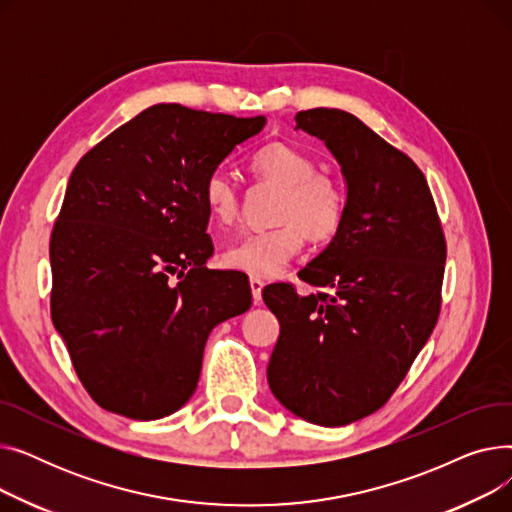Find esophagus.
I'll return each mask as SVG.
<instances>
[{"mask_svg":"<svg viewBox=\"0 0 512 512\" xmlns=\"http://www.w3.org/2000/svg\"><path fill=\"white\" fill-rule=\"evenodd\" d=\"M249 284H251V292H253V303L259 305L261 303V290H263L265 284L259 278H251Z\"/></svg>","mask_w":512,"mask_h":512,"instance_id":"34e87169","label":"esophagus"}]
</instances>
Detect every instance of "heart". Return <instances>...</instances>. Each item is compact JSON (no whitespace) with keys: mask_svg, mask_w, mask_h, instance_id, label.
<instances>
[{"mask_svg":"<svg viewBox=\"0 0 512 512\" xmlns=\"http://www.w3.org/2000/svg\"><path fill=\"white\" fill-rule=\"evenodd\" d=\"M251 168L259 180L282 188L274 213L278 226L236 238L224 251V263L251 278H276L301 251L305 234L317 242L338 234L346 215V193L334 176L317 172L309 153L288 143L259 149ZM203 201L213 222L226 226L238 218V186L222 170L205 178Z\"/></svg>","mask_w":512,"mask_h":512,"instance_id":"b5f03b06","label":"heart"}]
</instances>
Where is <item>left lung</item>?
Returning <instances> with one entry per match:
<instances>
[{
	"instance_id": "8db88e82",
	"label": "left lung",
	"mask_w": 512,
	"mask_h": 512,
	"mask_svg": "<svg viewBox=\"0 0 512 512\" xmlns=\"http://www.w3.org/2000/svg\"><path fill=\"white\" fill-rule=\"evenodd\" d=\"M297 130L324 141L346 182V215L330 245L290 284L263 288L280 321L267 384L309 423L338 427L378 411L432 336L446 240L423 172L357 116L315 107Z\"/></svg>"
}]
</instances>
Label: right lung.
<instances>
[{"label": "right lung", "instance_id": "1", "mask_svg": "<svg viewBox=\"0 0 512 512\" xmlns=\"http://www.w3.org/2000/svg\"><path fill=\"white\" fill-rule=\"evenodd\" d=\"M265 122L157 103L76 164L49 240L51 319L105 411H178L211 330L249 311V278L205 267L203 184Z\"/></svg>", "mask_w": 512, "mask_h": 512}]
</instances>
